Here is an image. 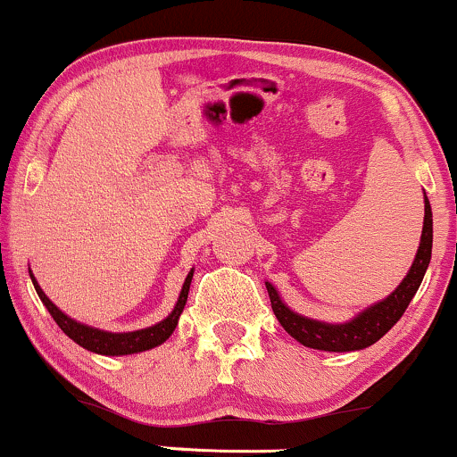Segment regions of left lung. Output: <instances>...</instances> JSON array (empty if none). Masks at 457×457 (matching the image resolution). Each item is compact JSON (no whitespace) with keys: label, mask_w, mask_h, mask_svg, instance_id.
Listing matches in <instances>:
<instances>
[{"label":"left lung","mask_w":457,"mask_h":457,"mask_svg":"<svg viewBox=\"0 0 457 457\" xmlns=\"http://www.w3.org/2000/svg\"><path fill=\"white\" fill-rule=\"evenodd\" d=\"M429 258H432V208L426 197V217H423V234L421 245H419L417 258H414L411 270L403 277L389 298L376 303L374 307L365 309L361 316L345 324H324L318 320H309L290 312L281 303L279 295L270 283H266V290L270 296V307L277 320L296 342L313 350H327V353H350V350H363L367 345L376 344L389 328L403 316L412 296L417 295L421 286L423 275H426Z\"/></svg>","instance_id":"left-lung-1"}]
</instances>
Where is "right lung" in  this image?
I'll return each instance as SVG.
<instances>
[{"mask_svg": "<svg viewBox=\"0 0 457 457\" xmlns=\"http://www.w3.org/2000/svg\"><path fill=\"white\" fill-rule=\"evenodd\" d=\"M29 277H31V281H34V287H36V292H38L40 301H43L45 307L49 309V313H51V316H54V320L57 322V327L64 330V333L72 339V342H77L79 345H81V348L90 350V353L118 356V354L144 353V350L154 348V345H159V344L165 342V339H170V335L174 333V328H176V324H178V318H180L182 309H185V305H187L188 286H191L193 270L187 275L185 286H182L180 298H178L174 312H171L170 316L162 320V322L154 324V327L135 330V333H107V330L90 328V327H86V324L75 322V320L68 318L66 313H62L60 309H57L54 303H51L49 298H46V295H45L43 290H40V286H38V283H36L34 275H31V272H29Z\"/></svg>", "mask_w": 457, "mask_h": 457, "instance_id": "obj_1", "label": "right lung"}]
</instances>
